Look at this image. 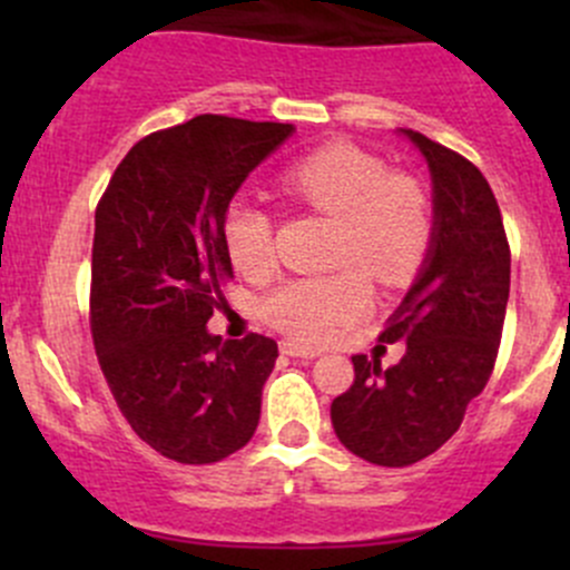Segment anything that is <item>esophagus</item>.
I'll use <instances>...</instances> for the list:
<instances>
[{
    "instance_id": "esophagus-1",
    "label": "esophagus",
    "mask_w": 570,
    "mask_h": 570,
    "mask_svg": "<svg viewBox=\"0 0 570 570\" xmlns=\"http://www.w3.org/2000/svg\"><path fill=\"white\" fill-rule=\"evenodd\" d=\"M281 353H284V355H292V358H306V361H314V358H320L322 350H317V347H306V344L292 342V338H284V342H281Z\"/></svg>"
}]
</instances>
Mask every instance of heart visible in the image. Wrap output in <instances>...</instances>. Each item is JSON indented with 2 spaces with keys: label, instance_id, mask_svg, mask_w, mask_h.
<instances>
[{
  "label": "heart",
  "instance_id": "heart-1",
  "mask_svg": "<svg viewBox=\"0 0 570 570\" xmlns=\"http://www.w3.org/2000/svg\"><path fill=\"white\" fill-rule=\"evenodd\" d=\"M284 189L303 204L338 217L336 262L358 264L383 284H402L430 245V204L413 178L389 174L372 154L344 142L320 148L284 174ZM223 245L243 275L273 267V220L262 206L234 200L223 215ZM370 308V289L353 269L331 278L281 284L262 314L303 342H327Z\"/></svg>",
  "mask_w": 570,
  "mask_h": 570
}]
</instances>
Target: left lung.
<instances>
[{
	"mask_svg": "<svg viewBox=\"0 0 570 570\" xmlns=\"http://www.w3.org/2000/svg\"><path fill=\"white\" fill-rule=\"evenodd\" d=\"M424 157L433 181V228L411 289L381 333L405 342L400 364L353 355L355 381L331 405L338 441L377 465L433 455L485 389L510 295V248L485 176L441 142L396 129Z\"/></svg>",
	"mask_w": 570,
	"mask_h": 570,
	"instance_id": "obj_1",
	"label": "left lung"
}]
</instances>
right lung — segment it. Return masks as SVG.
Here are the masks:
<instances>
[{
    "label": "right lung",
    "instance_id": "1",
    "mask_svg": "<svg viewBox=\"0 0 570 570\" xmlns=\"http://www.w3.org/2000/svg\"><path fill=\"white\" fill-rule=\"evenodd\" d=\"M292 124L198 115L142 137L96 209L90 327L109 392L137 435L178 463L243 450L278 344L206 322L234 278L223 215Z\"/></svg>",
    "mask_w": 570,
    "mask_h": 570
}]
</instances>
